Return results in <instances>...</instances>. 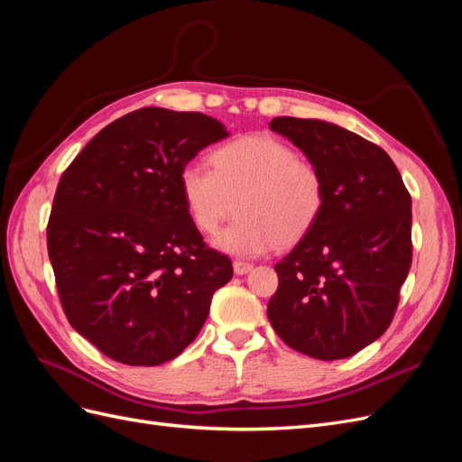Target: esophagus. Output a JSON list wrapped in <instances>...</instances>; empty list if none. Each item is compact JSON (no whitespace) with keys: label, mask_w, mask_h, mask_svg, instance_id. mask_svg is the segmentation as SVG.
Segmentation results:
<instances>
[{"label":"esophagus","mask_w":462,"mask_h":462,"mask_svg":"<svg viewBox=\"0 0 462 462\" xmlns=\"http://www.w3.org/2000/svg\"><path fill=\"white\" fill-rule=\"evenodd\" d=\"M233 270H235L236 275H245V273H248L250 270H253V263L243 262V260H235L233 262Z\"/></svg>","instance_id":"obj_1"}]
</instances>
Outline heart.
Instances as JSON below:
<instances>
[{"mask_svg":"<svg viewBox=\"0 0 462 462\" xmlns=\"http://www.w3.org/2000/svg\"><path fill=\"white\" fill-rule=\"evenodd\" d=\"M212 163H185L179 189L190 221L204 235L216 233L236 202L239 219L216 236V246L229 254L260 256L275 245H295L324 212L319 167L277 138H235L212 153Z\"/></svg>","mask_w":462,"mask_h":462,"instance_id":"1","label":"heart"}]
</instances>
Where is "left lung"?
Listing matches in <instances>:
<instances>
[{"instance_id":"1","label":"left lung","mask_w":462,"mask_h":462,"mask_svg":"<svg viewBox=\"0 0 462 462\" xmlns=\"http://www.w3.org/2000/svg\"><path fill=\"white\" fill-rule=\"evenodd\" d=\"M319 167L326 206L310 233L275 263L268 302L275 333L318 360H339L382 337L412 262V200L387 152L319 119L275 117Z\"/></svg>"}]
</instances>
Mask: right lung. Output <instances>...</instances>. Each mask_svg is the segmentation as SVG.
Returning a JSON list of instances; mask_svg holds the SVG:
<instances>
[{"label": "right lung", "mask_w": 462, "mask_h": 462, "mask_svg": "<svg viewBox=\"0 0 462 462\" xmlns=\"http://www.w3.org/2000/svg\"><path fill=\"white\" fill-rule=\"evenodd\" d=\"M227 136L199 111L143 107L116 119L63 171L48 254L63 312L82 337L129 366H158L197 339L233 277L180 197L179 173Z\"/></svg>", "instance_id": "1"}]
</instances>
